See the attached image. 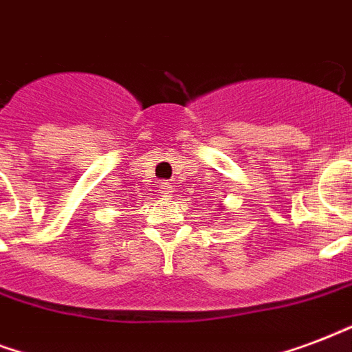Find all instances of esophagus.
Returning <instances> with one entry per match:
<instances>
[{"instance_id":"esophagus-1","label":"esophagus","mask_w":352,"mask_h":352,"mask_svg":"<svg viewBox=\"0 0 352 352\" xmlns=\"http://www.w3.org/2000/svg\"><path fill=\"white\" fill-rule=\"evenodd\" d=\"M160 194H164V195H170L171 194V184L170 182H160Z\"/></svg>"}]
</instances>
